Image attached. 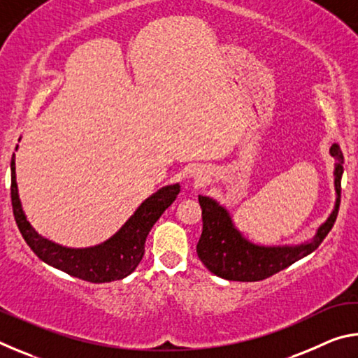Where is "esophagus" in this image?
Wrapping results in <instances>:
<instances>
[{
    "label": "esophagus",
    "mask_w": 358,
    "mask_h": 358,
    "mask_svg": "<svg viewBox=\"0 0 358 358\" xmlns=\"http://www.w3.org/2000/svg\"><path fill=\"white\" fill-rule=\"evenodd\" d=\"M192 178L197 181V183H203L205 180H207V173L202 169H196V171L192 172Z\"/></svg>",
    "instance_id": "obj_1"
}]
</instances>
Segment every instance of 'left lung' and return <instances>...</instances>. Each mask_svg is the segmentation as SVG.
<instances>
[{
	"mask_svg": "<svg viewBox=\"0 0 358 358\" xmlns=\"http://www.w3.org/2000/svg\"><path fill=\"white\" fill-rule=\"evenodd\" d=\"M330 155L336 159L333 166L335 205L329 217L317 227L313 238L299 245L265 246L254 243L235 226L226 205L213 197L199 196L203 229L197 243V256L211 273L227 281H260L316 251L336 221L341 197L344 157L338 143L331 145Z\"/></svg>",
	"mask_w": 358,
	"mask_h": 358,
	"instance_id": "left-lung-1",
	"label": "left lung"
}]
</instances>
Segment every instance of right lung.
I'll return each mask as SVG.
<instances>
[{"label":"right lung","mask_w":358,"mask_h":358,"mask_svg":"<svg viewBox=\"0 0 358 358\" xmlns=\"http://www.w3.org/2000/svg\"><path fill=\"white\" fill-rule=\"evenodd\" d=\"M20 142V138H19ZM19 150V145L15 151ZM180 192V185L162 186L138 205L128 221L112 237L99 245L87 248H71L45 238L28 221L22 207L19 186L15 175V153L10 161V199L15 222L27 245L42 262L62 270L78 280L90 282H110L123 280L141 264L145 252V240L159 220L161 215L171 207Z\"/></svg>","instance_id":"right-lung-1"}]
</instances>
